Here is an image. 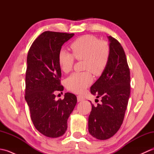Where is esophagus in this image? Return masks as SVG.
<instances>
[{
	"mask_svg": "<svg viewBox=\"0 0 154 154\" xmlns=\"http://www.w3.org/2000/svg\"><path fill=\"white\" fill-rule=\"evenodd\" d=\"M85 100V97L82 95H78L77 96V101L78 102H81Z\"/></svg>",
	"mask_w": 154,
	"mask_h": 154,
	"instance_id": "1",
	"label": "esophagus"
}]
</instances>
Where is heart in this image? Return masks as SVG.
<instances>
[{
	"mask_svg": "<svg viewBox=\"0 0 154 154\" xmlns=\"http://www.w3.org/2000/svg\"><path fill=\"white\" fill-rule=\"evenodd\" d=\"M71 54L65 50H61L58 54V63L64 73H69L73 68L75 58L83 60L82 73H74L67 78L65 85L72 92L82 93L93 81L91 71L96 76L102 75L109 63L110 47L106 42H101L92 35H85L72 42Z\"/></svg>",
	"mask_w": 154,
	"mask_h": 154,
	"instance_id": "1",
	"label": "heart"
}]
</instances>
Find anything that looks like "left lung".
I'll use <instances>...</instances> for the list:
<instances>
[{
    "instance_id": "left-lung-1",
    "label": "left lung",
    "mask_w": 154,
    "mask_h": 154,
    "mask_svg": "<svg viewBox=\"0 0 154 154\" xmlns=\"http://www.w3.org/2000/svg\"><path fill=\"white\" fill-rule=\"evenodd\" d=\"M108 38L110 50L109 63L91 87V93L100 97L102 103L97 106L92 105L88 119L90 134L101 140L111 138L119 130L130 93V69L125 52L116 39L110 35Z\"/></svg>"
}]
</instances>
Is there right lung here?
I'll list each match as a JSON object with an SVG mask.
<instances>
[{
	"label": "right lung",
	"mask_w": 154,
	"mask_h": 154,
	"mask_svg": "<svg viewBox=\"0 0 154 154\" xmlns=\"http://www.w3.org/2000/svg\"><path fill=\"white\" fill-rule=\"evenodd\" d=\"M74 34L46 31L35 39L29 50L26 73L25 99L35 128L50 138L63 136L67 120L77 104L75 94L65 93L63 100L55 99L61 85L58 54Z\"/></svg>",
	"instance_id": "1"
}]
</instances>
